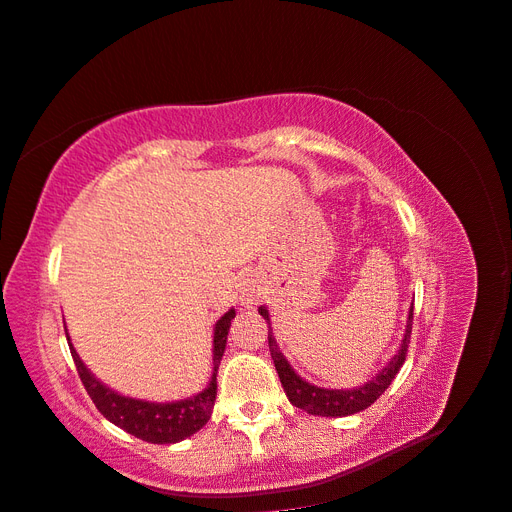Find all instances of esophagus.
Returning <instances> with one entry per match:
<instances>
[{
    "label": "esophagus",
    "instance_id": "esophagus-1",
    "mask_svg": "<svg viewBox=\"0 0 512 512\" xmlns=\"http://www.w3.org/2000/svg\"><path fill=\"white\" fill-rule=\"evenodd\" d=\"M240 300H242V304H244V306H248V309H251V306L255 304V291H248V289H244V291H242V296H240Z\"/></svg>",
    "mask_w": 512,
    "mask_h": 512
}]
</instances>
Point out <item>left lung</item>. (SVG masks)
Returning a JSON list of instances; mask_svg holds the SVG:
<instances>
[{
	"instance_id": "1",
	"label": "left lung",
	"mask_w": 512,
	"mask_h": 512,
	"mask_svg": "<svg viewBox=\"0 0 512 512\" xmlns=\"http://www.w3.org/2000/svg\"><path fill=\"white\" fill-rule=\"evenodd\" d=\"M259 315L268 321L270 328V313L266 306H259ZM412 321H414V304L410 306V313H407V324H405V332L403 339L397 352L386 362L384 369H379L371 379L367 382L356 386V388H324V386H315L311 382L302 379L294 367L287 362V358L283 356L279 343H276L272 328L268 330V345H270V354L274 360L276 373H279L281 384L285 388L287 399L291 401V405L300 407L306 414L313 416H330V418H343V416H352L358 414L362 410L371 407L382 394L386 392V388L390 386V382L394 379V375L399 373V369L403 367L405 356H407V345H410V334H412Z\"/></svg>"
}]
</instances>
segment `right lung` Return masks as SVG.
Wrapping results in <instances>:
<instances>
[{"instance_id":"right-lung-1","label":"right lung","mask_w":512,"mask_h":512,"mask_svg":"<svg viewBox=\"0 0 512 512\" xmlns=\"http://www.w3.org/2000/svg\"><path fill=\"white\" fill-rule=\"evenodd\" d=\"M236 317V309H229L221 319L214 324V341H212V377L208 386L199 390L193 397H186L180 401L158 403V401H145L133 399L120 394L118 390L102 384L100 379L85 367V362L77 354L75 345L70 343V334L66 330V339L70 345L72 360L77 364V371L81 382L90 394L98 412L105 416L115 427L124 429L126 433L139 437L143 442L150 444H175L182 442L186 437L197 433L212 416L214 401H216V375L218 364L223 360L225 347H227V334L231 319Z\"/></svg>"}]
</instances>
